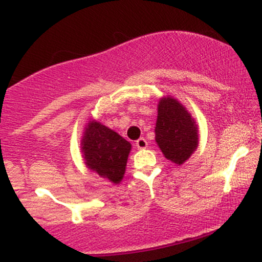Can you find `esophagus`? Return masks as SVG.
Returning a JSON list of instances; mask_svg holds the SVG:
<instances>
[{"label": "esophagus", "instance_id": "esophagus-1", "mask_svg": "<svg viewBox=\"0 0 262 262\" xmlns=\"http://www.w3.org/2000/svg\"><path fill=\"white\" fill-rule=\"evenodd\" d=\"M135 146L138 149H145L148 146V141L144 139V138H139V139L135 141Z\"/></svg>", "mask_w": 262, "mask_h": 262}]
</instances>
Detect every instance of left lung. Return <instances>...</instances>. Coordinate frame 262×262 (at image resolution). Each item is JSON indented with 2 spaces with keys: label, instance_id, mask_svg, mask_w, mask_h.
<instances>
[{
  "label": "left lung",
  "instance_id": "obj_1",
  "mask_svg": "<svg viewBox=\"0 0 262 262\" xmlns=\"http://www.w3.org/2000/svg\"><path fill=\"white\" fill-rule=\"evenodd\" d=\"M198 125L186 107L172 96L161 97L158 104L155 141L167 160L180 166L198 146Z\"/></svg>",
  "mask_w": 262,
  "mask_h": 262
}]
</instances>
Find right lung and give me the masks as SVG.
Returning <instances> with one entry per match:
<instances>
[{
    "label": "right lung",
    "mask_w": 262,
    "mask_h": 262,
    "mask_svg": "<svg viewBox=\"0 0 262 262\" xmlns=\"http://www.w3.org/2000/svg\"><path fill=\"white\" fill-rule=\"evenodd\" d=\"M132 145L118 133L90 119L83 129L81 152L89 170L118 185L124 177Z\"/></svg>",
    "instance_id": "obj_1"
}]
</instances>
